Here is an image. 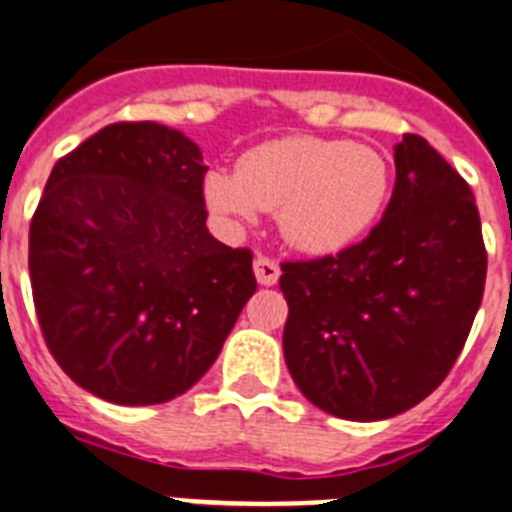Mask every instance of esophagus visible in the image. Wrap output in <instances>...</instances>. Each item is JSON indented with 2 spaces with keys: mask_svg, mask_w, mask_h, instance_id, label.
Returning a JSON list of instances; mask_svg holds the SVG:
<instances>
[{
  "mask_svg": "<svg viewBox=\"0 0 512 512\" xmlns=\"http://www.w3.org/2000/svg\"><path fill=\"white\" fill-rule=\"evenodd\" d=\"M253 272H256L259 285L269 287L280 280V264L269 259V256H256V259H253Z\"/></svg>",
  "mask_w": 512,
  "mask_h": 512,
  "instance_id": "34e87169",
  "label": "esophagus"
}]
</instances>
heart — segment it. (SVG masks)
<instances>
[{"mask_svg":"<svg viewBox=\"0 0 512 512\" xmlns=\"http://www.w3.org/2000/svg\"><path fill=\"white\" fill-rule=\"evenodd\" d=\"M390 183V164L371 146L285 135L248 149L235 172H206L201 193L211 214L230 230L253 225L261 209H277V230L287 246L329 256L377 225Z\"/></svg>","mask_w":512,"mask_h":512,"instance_id":"b5f03b06","label":"heart"}]
</instances>
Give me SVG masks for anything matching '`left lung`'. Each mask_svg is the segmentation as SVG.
Segmentation results:
<instances>
[{
    "instance_id": "obj_1",
    "label": "left lung",
    "mask_w": 512,
    "mask_h": 512,
    "mask_svg": "<svg viewBox=\"0 0 512 512\" xmlns=\"http://www.w3.org/2000/svg\"><path fill=\"white\" fill-rule=\"evenodd\" d=\"M487 280L468 183L421 138L395 146V188L369 238L282 264L287 371L316 408L382 421L437 390Z\"/></svg>"
}]
</instances>
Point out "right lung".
Wrapping results in <instances>:
<instances>
[{
    "instance_id": "1",
    "label": "right lung",
    "mask_w": 512,
    "mask_h": 512,
    "mask_svg": "<svg viewBox=\"0 0 512 512\" xmlns=\"http://www.w3.org/2000/svg\"><path fill=\"white\" fill-rule=\"evenodd\" d=\"M201 149L114 122L54 164L31 222L33 303L54 361L117 405L183 395L256 293L248 248L206 227Z\"/></svg>"
}]
</instances>
